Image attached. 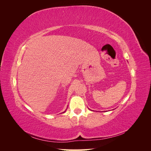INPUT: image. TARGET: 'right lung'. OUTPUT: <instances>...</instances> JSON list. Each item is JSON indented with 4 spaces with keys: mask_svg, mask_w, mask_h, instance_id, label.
Returning a JSON list of instances; mask_svg holds the SVG:
<instances>
[{
    "mask_svg": "<svg viewBox=\"0 0 151 151\" xmlns=\"http://www.w3.org/2000/svg\"><path fill=\"white\" fill-rule=\"evenodd\" d=\"M64 112H65V111H64ZM64 112H63V113H64Z\"/></svg>",
    "mask_w": 151,
    "mask_h": 151,
    "instance_id": "right-lung-1",
    "label": "right lung"
}]
</instances>
